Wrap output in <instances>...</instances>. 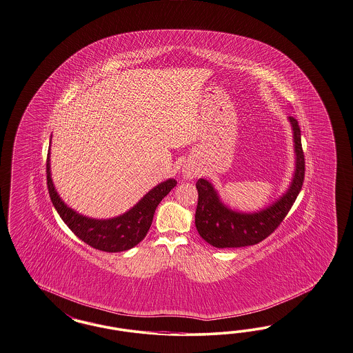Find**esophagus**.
<instances>
[{
    "mask_svg": "<svg viewBox=\"0 0 353 353\" xmlns=\"http://www.w3.org/2000/svg\"><path fill=\"white\" fill-rule=\"evenodd\" d=\"M195 170L192 167H183V177L185 180H193L195 177Z\"/></svg>",
    "mask_w": 353,
    "mask_h": 353,
    "instance_id": "obj_1",
    "label": "esophagus"
}]
</instances>
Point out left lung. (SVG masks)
Here are the masks:
<instances>
[{"label":"left lung","mask_w":353,"mask_h":353,"mask_svg":"<svg viewBox=\"0 0 353 353\" xmlns=\"http://www.w3.org/2000/svg\"><path fill=\"white\" fill-rule=\"evenodd\" d=\"M288 121L293 138L294 170L285 192L268 206L250 212L231 208L223 202L219 192L211 181L206 179L196 181L198 205L195 227L206 243L219 249L256 245L275 231L285 218L303 188L305 174L300 126L293 117H288Z\"/></svg>","instance_id":"1"}]
</instances>
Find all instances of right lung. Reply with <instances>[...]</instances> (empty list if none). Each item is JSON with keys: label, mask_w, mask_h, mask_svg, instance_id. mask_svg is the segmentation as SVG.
Segmentation results:
<instances>
[{"label": "right lung", "mask_w": 353, "mask_h": 353, "mask_svg": "<svg viewBox=\"0 0 353 353\" xmlns=\"http://www.w3.org/2000/svg\"><path fill=\"white\" fill-rule=\"evenodd\" d=\"M49 141L50 142L47 158L49 196L60 218L70 228V231L83 243L107 253L125 252L141 243L151 227L157 207L161 202V199L176 186L177 181L174 179H168L158 183L150 192H147L132 208H129L119 216L108 219L90 218L68 206L59 194L52 180L50 172L52 137Z\"/></svg>", "instance_id": "right-lung-1"}]
</instances>
